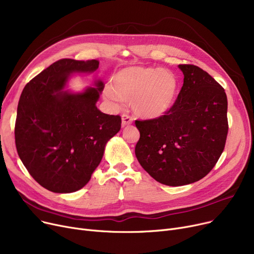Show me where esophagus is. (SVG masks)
Listing matches in <instances>:
<instances>
[{
	"mask_svg": "<svg viewBox=\"0 0 254 254\" xmlns=\"http://www.w3.org/2000/svg\"><path fill=\"white\" fill-rule=\"evenodd\" d=\"M132 124V119H131V117L130 116H128V115H127V114H124L123 115V127H127V126H129V125H131Z\"/></svg>",
	"mask_w": 254,
	"mask_h": 254,
	"instance_id": "esophagus-1",
	"label": "esophagus"
}]
</instances>
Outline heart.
I'll return each mask as SVG.
<instances>
[{
	"instance_id": "1",
	"label": "heart",
	"mask_w": 254,
	"mask_h": 254,
	"mask_svg": "<svg viewBox=\"0 0 254 254\" xmlns=\"http://www.w3.org/2000/svg\"><path fill=\"white\" fill-rule=\"evenodd\" d=\"M111 84L103 89V98L114 108L130 101L136 115L154 119L164 116L174 105L178 91L175 74L152 66L132 65L114 74Z\"/></svg>"
}]
</instances>
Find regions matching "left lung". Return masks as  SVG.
Here are the masks:
<instances>
[{"label":"left lung","mask_w":254,"mask_h":254,"mask_svg":"<svg viewBox=\"0 0 254 254\" xmlns=\"http://www.w3.org/2000/svg\"><path fill=\"white\" fill-rule=\"evenodd\" d=\"M178 66L183 86L169 112L136 122L138 162L153 179L169 186L204 178L220 157L229 129L224 89L196 65Z\"/></svg>","instance_id":"left-lung-1"}]
</instances>
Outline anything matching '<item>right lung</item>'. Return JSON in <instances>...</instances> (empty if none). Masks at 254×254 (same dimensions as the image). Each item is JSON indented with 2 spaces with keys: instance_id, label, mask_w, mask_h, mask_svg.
Here are the masks:
<instances>
[{
  "instance_id": "obj_1",
  "label": "right lung",
  "mask_w": 254,
  "mask_h": 254,
  "mask_svg": "<svg viewBox=\"0 0 254 254\" xmlns=\"http://www.w3.org/2000/svg\"><path fill=\"white\" fill-rule=\"evenodd\" d=\"M99 62L60 60L25 85L18 102L15 144L22 164L44 189L58 193L81 190L100 165L106 144L122 127L119 115L101 112V79L81 91L70 79L91 74Z\"/></svg>"
}]
</instances>
